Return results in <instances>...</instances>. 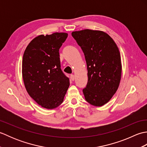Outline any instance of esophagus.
<instances>
[{"label": "esophagus", "mask_w": 147, "mask_h": 147, "mask_svg": "<svg viewBox=\"0 0 147 147\" xmlns=\"http://www.w3.org/2000/svg\"><path fill=\"white\" fill-rule=\"evenodd\" d=\"M70 78L72 81H74V74H71L70 75Z\"/></svg>", "instance_id": "obj_1"}]
</instances>
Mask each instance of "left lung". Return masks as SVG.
<instances>
[{"instance_id": "obj_1", "label": "left lung", "mask_w": 147, "mask_h": 147, "mask_svg": "<svg viewBox=\"0 0 147 147\" xmlns=\"http://www.w3.org/2000/svg\"><path fill=\"white\" fill-rule=\"evenodd\" d=\"M85 55L88 83L83 92L86 100L94 106H102L112 97L121 78L120 52L108 34L102 31L83 30L73 32Z\"/></svg>"}]
</instances>
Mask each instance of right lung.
<instances>
[{
    "label": "right lung",
    "instance_id": "1",
    "mask_svg": "<svg viewBox=\"0 0 147 147\" xmlns=\"http://www.w3.org/2000/svg\"><path fill=\"white\" fill-rule=\"evenodd\" d=\"M66 33L39 35L32 40L24 52L22 74L30 96L42 107L52 109L64 100L69 79L61 68L59 49Z\"/></svg>",
    "mask_w": 147,
    "mask_h": 147
}]
</instances>
